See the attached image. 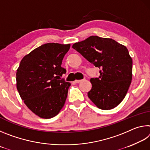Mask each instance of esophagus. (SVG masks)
Listing matches in <instances>:
<instances>
[{
  "mask_svg": "<svg viewBox=\"0 0 150 150\" xmlns=\"http://www.w3.org/2000/svg\"><path fill=\"white\" fill-rule=\"evenodd\" d=\"M81 81H83V80H75V83H80V82H81Z\"/></svg>",
  "mask_w": 150,
  "mask_h": 150,
  "instance_id": "esophagus-1",
  "label": "esophagus"
}]
</instances>
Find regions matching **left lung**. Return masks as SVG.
Instances as JSON below:
<instances>
[{
    "label": "left lung",
    "mask_w": 150,
    "mask_h": 150,
    "mask_svg": "<svg viewBox=\"0 0 150 150\" xmlns=\"http://www.w3.org/2000/svg\"><path fill=\"white\" fill-rule=\"evenodd\" d=\"M72 47L98 67L100 75L91 79L88 96L102 110L118 106L125 97L132 78V59L127 48L115 40L91 35Z\"/></svg>",
    "instance_id": "left-lung-1"
}]
</instances>
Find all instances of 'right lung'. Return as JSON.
Here are the masks:
<instances>
[{"label": "right lung", "instance_id": "obj_1", "mask_svg": "<svg viewBox=\"0 0 150 150\" xmlns=\"http://www.w3.org/2000/svg\"><path fill=\"white\" fill-rule=\"evenodd\" d=\"M69 48L70 44L47 43L20 62L17 90L27 107L40 118L54 117L65 105L71 83L61 79L66 73L62 63Z\"/></svg>", "mask_w": 150, "mask_h": 150}]
</instances>
